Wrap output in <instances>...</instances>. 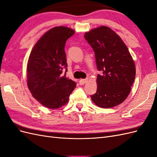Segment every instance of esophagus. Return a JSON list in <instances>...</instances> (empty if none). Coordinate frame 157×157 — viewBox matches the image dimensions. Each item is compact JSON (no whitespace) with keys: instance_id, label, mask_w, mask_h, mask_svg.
I'll return each mask as SVG.
<instances>
[{"instance_id":"obj_1","label":"esophagus","mask_w":157,"mask_h":157,"mask_svg":"<svg viewBox=\"0 0 157 157\" xmlns=\"http://www.w3.org/2000/svg\"><path fill=\"white\" fill-rule=\"evenodd\" d=\"M88 80V78H86V79H80V80H79V83H80V85H83V84H86V83L87 82Z\"/></svg>"}]
</instances>
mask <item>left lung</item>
<instances>
[{
	"mask_svg": "<svg viewBox=\"0 0 157 157\" xmlns=\"http://www.w3.org/2000/svg\"><path fill=\"white\" fill-rule=\"evenodd\" d=\"M92 47L97 67V92L91 96L99 107L109 109L120 105L128 96L136 77L134 61L121 38L111 28L100 26L85 33Z\"/></svg>",
	"mask_w": 157,
	"mask_h": 157,
	"instance_id": "obj_1",
	"label": "left lung"
}]
</instances>
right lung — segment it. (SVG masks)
Instances as JSON below:
<instances>
[{"label": "right lung", "mask_w": 157, "mask_h": 157, "mask_svg": "<svg viewBox=\"0 0 157 157\" xmlns=\"http://www.w3.org/2000/svg\"><path fill=\"white\" fill-rule=\"evenodd\" d=\"M75 31L64 26L46 32L33 47L27 66V86L33 97L43 106L56 109L65 105L76 82L62 76L67 71L66 41Z\"/></svg>", "instance_id": "right-lung-1"}]
</instances>
